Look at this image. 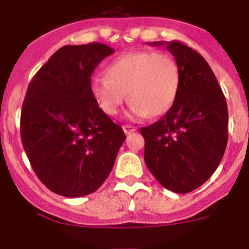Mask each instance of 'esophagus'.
I'll return each instance as SVG.
<instances>
[{"label": "esophagus", "mask_w": 249, "mask_h": 249, "mask_svg": "<svg viewBox=\"0 0 249 249\" xmlns=\"http://www.w3.org/2000/svg\"><path fill=\"white\" fill-rule=\"evenodd\" d=\"M123 130H124L125 134L129 135V134H131V132L136 131V126H134V125L126 124V125H124V126H123Z\"/></svg>", "instance_id": "34e87169"}]
</instances>
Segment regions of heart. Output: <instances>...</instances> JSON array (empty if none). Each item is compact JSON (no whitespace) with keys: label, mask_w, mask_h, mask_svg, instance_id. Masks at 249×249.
<instances>
[{"label":"heart","mask_w":249,"mask_h":249,"mask_svg":"<svg viewBox=\"0 0 249 249\" xmlns=\"http://www.w3.org/2000/svg\"><path fill=\"white\" fill-rule=\"evenodd\" d=\"M178 86L180 67L173 54L141 50L118 57L108 66L107 76H95L91 92L108 115L119 112L127 92L132 101L131 115L143 118L168 112Z\"/></svg>","instance_id":"obj_1"}]
</instances>
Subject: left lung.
I'll return each instance as SVG.
<instances>
[{"label":"left lung","instance_id":"obj_1","mask_svg":"<svg viewBox=\"0 0 249 249\" xmlns=\"http://www.w3.org/2000/svg\"><path fill=\"white\" fill-rule=\"evenodd\" d=\"M165 45L180 67V86L163 118L141 127L144 163L165 189L187 194L216 170L228 144L225 96L207 60L178 41Z\"/></svg>","mask_w":249,"mask_h":249}]
</instances>
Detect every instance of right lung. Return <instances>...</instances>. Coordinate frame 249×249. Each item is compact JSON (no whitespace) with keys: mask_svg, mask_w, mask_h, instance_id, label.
<instances>
[{"mask_svg":"<svg viewBox=\"0 0 249 249\" xmlns=\"http://www.w3.org/2000/svg\"><path fill=\"white\" fill-rule=\"evenodd\" d=\"M114 52L98 42L60 47L35 74L20 114V137L41 182L64 197L95 192L125 141L91 92V75Z\"/></svg>","mask_w":249,"mask_h":249,"instance_id":"right-lung-1","label":"right lung"}]
</instances>
